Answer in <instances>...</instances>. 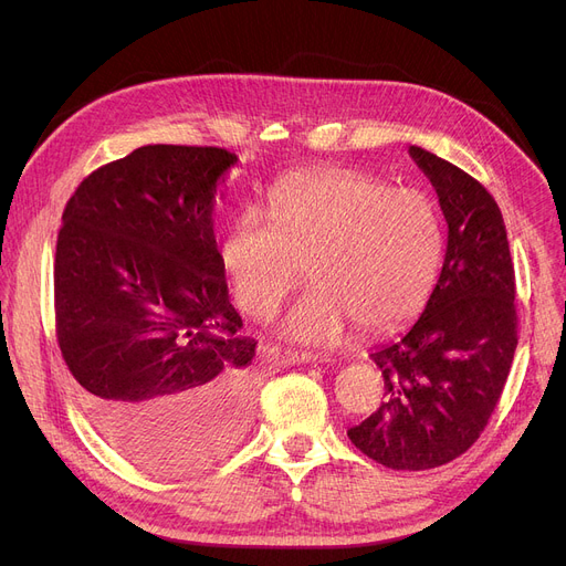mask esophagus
<instances>
[{"mask_svg":"<svg viewBox=\"0 0 566 566\" xmlns=\"http://www.w3.org/2000/svg\"><path fill=\"white\" fill-rule=\"evenodd\" d=\"M275 358H277V363L284 365V367H293V365H303V363L316 360V355L305 353V350H291V348L282 350V348H275Z\"/></svg>","mask_w":566,"mask_h":566,"instance_id":"1","label":"esophagus"}]
</instances>
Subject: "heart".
<instances>
[{
    "mask_svg": "<svg viewBox=\"0 0 566 566\" xmlns=\"http://www.w3.org/2000/svg\"><path fill=\"white\" fill-rule=\"evenodd\" d=\"M444 250L431 197L388 188L355 169L291 176L268 203L248 208L227 231L220 261L243 310L271 314L310 263L314 286L282 316L303 344H335L355 321L388 333L418 316L433 291Z\"/></svg>",
    "mask_w": 566,
    "mask_h": 566,
    "instance_id": "obj_1",
    "label": "heart"
}]
</instances>
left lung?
Returning <instances> with one entry per match:
<instances>
[{"instance_id":"1","label":"left lung","mask_w":566,"mask_h":566,"mask_svg":"<svg viewBox=\"0 0 566 566\" xmlns=\"http://www.w3.org/2000/svg\"><path fill=\"white\" fill-rule=\"evenodd\" d=\"M408 154L438 195L448 250L420 318L371 350L382 401L348 438L385 468L429 470L461 457L495 410L518 344L516 284L489 190L420 146Z\"/></svg>"}]
</instances>
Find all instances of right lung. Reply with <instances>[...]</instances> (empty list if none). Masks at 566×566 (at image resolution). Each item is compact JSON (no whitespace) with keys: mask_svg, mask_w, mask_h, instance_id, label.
I'll use <instances>...</instances> for the list:
<instances>
[{"mask_svg":"<svg viewBox=\"0 0 566 566\" xmlns=\"http://www.w3.org/2000/svg\"><path fill=\"white\" fill-rule=\"evenodd\" d=\"M235 154L148 144L88 174L54 256L56 342L94 427L130 461L186 472L245 433L256 342L238 337L213 203Z\"/></svg>","mask_w":566,"mask_h":566,"instance_id":"1","label":"right lung"}]
</instances>
